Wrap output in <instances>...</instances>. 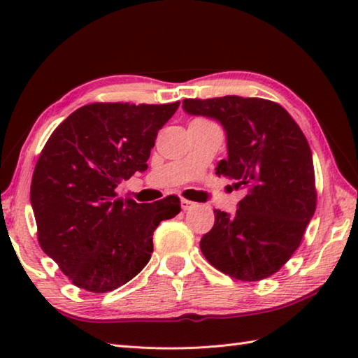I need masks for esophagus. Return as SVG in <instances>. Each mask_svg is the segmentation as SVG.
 Returning <instances> with one entry per match:
<instances>
[{
  "label": "esophagus",
  "instance_id": "obj_1",
  "mask_svg": "<svg viewBox=\"0 0 358 358\" xmlns=\"http://www.w3.org/2000/svg\"><path fill=\"white\" fill-rule=\"evenodd\" d=\"M195 206H196V204L191 200H186V199L181 200V209H183V210H189V209H192Z\"/></svg>",
  "mask_w": 358,
  "mask_h": 358
}]
</instances>
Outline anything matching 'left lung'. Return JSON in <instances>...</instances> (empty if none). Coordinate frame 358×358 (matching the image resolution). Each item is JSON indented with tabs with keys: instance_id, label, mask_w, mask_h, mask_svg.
Instances as JSON below:
<instances>
[{
	"instance_id": "8db88e82",
	"label": "left lung",
	"mask_w": 358,
	"mask_h": 358,
	"mask_svg": "<svg viewBox=\"0 0 358 358\" xmlns=\"http://www.w3.org/2000/svg\"><path fill=\"white\" fill-rule=\"evenodd\" d=\"M183 109L222 123L227 158L218 163L217 175L245 189L234 215L214 210V227L200 241L203 255L232 278L271 277L300 246L315 212L314 162L306 136L286 109L263 98H187Z\"/></svg>"
}]
</instances>
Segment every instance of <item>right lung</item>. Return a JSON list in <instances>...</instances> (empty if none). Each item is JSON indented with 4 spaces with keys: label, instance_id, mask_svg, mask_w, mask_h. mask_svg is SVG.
I'll list each match as a JSON object with an SVG mask.
<instances>
[{
    "label": "right lung",
    "instance_id": "1",
    "mask_svg": "<svg viewBox=\"0 0 358 358\" xmlns=\"http://www.w3.org/2000/svg\"><path fill=\"white\" fill-rule=\"evenodd\" d=\"M178 106H83L44 144L30 185L38 243L75 286L103 294L126 285L150 260L157 226L181 210L175 195L138 204L115 192L148 169L157 134Z\"/></svg>",
    "mask_w": 358,
    "mask_h": 358
}]
</instances>
